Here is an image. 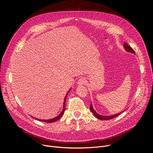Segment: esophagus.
I'll return each mask as SVG.
<instances>
[{
	"label": "esophagus",
	"instance_id": "1",
	"mask_svg": "<svg viewBox=\"0 0 153 153\" xmlns=\"http://www.w3.org/2000/svg\"><path fill=\"white\" fill-rule=\"evenodd\" d=\"M86 79L84 78V77H81L80 79H79V80H78L77 82V85L79 86V85H83L86 83Z\"/></svg>",
	"mask_w": 153,
	"mask_h": 153
}]
</instances>
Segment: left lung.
Listing matches in <instances>:
<instances>
[{
    "label": "left lung",
    "instance_id": "8db88e82",
    "mask_svg": "<svg viewBox=\"0 0 153 153\" xmlns=\"http://www.w3.org/2000/svg\"><path fill=\"white\" fill-rule=\"evenodd\" d=\"M123 47H124V48H125V50L126 51H127V52H128V53L135 54V52H134V51L133 50V49L131 47H129V46L126 43H124ZM90 108L91 111L93 113V115L94 116V117H96L97 119H99V120H110V119H113V118H114V117H116L119 116L121 113H122L124 111H122L121 113H117V114H115L111 115V116H102V115L99 114L94 110V109L93 108V105H92L91 103V105H90Z\"/></svg>",
    "mask_w": 153,
    "mask_h": 153
}]
</instances>
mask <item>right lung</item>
<instances>
[{
  "mask_svg": "<svg viewBox=\"0 0 153 153\" xmlns=\"http://www.w3.org/2000/svg\"><path fill=\"white\" fill-rule=\"evenodd\" d=\"M71 88H70V89L69 90V91H68V93H67L66 96H65V99H64V102H63V110H62V111H61V113H60L57 117H54V118H53V119H48V120H41V119H36V118H35V119H36V120H38L42 121V122H47V123H52V122H54L58 120L62 117V116L63 115V114L64 113V111H65V101H66V98H67V95H68V93H69L70 91L71 90Z\"/></svg>",
  "mask_w": 153,
  "mask_h": 153,
  "instance_id": "add662e5",
  "label": "right lung"
}]
</instances>
